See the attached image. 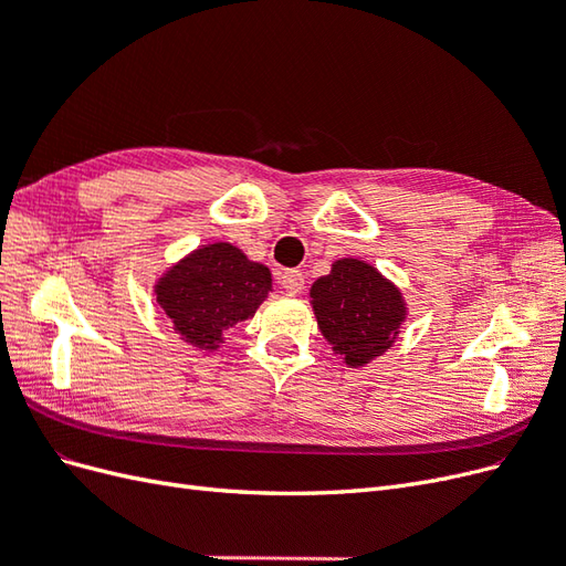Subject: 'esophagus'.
I'll return each instance as SVG.
<instances>
[{"label": "esophagus", "instance_id": "esophagus-1", "mask_svg": "<svg viewBox=\"0 0 566 566\" xmlns=\"http://www.w3.org/2000/svg\"><path fill=\"white\" fill-rule=\"evenodd\" d=\"M281 285L285 287V293H287V295H297V293H302V287H304V276H302V271H297V269L283 271V273H281Z\"/></svg>", "mask_w": 566, "mask_h": 566}]
</instances>
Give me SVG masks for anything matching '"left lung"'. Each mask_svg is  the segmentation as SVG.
I'll use <instances>...</instances> for the list:
<instances>
[{
  "mask_svg": "<svg viewBox=\"0 0 566 566\" xmlns=\"http://www.w3.org/2000/svg\"><path fill=\"white\" fill-rule=\"evenodd\" d=\"M318 331L349 368L380 358L401 335L408 302L401 287L358 256H339L310 287Z\"/></svg>",
  "mask_w": 566,
  "mask_h": 566,
  "instance_id": "8db88e82",
  "label": "left lung"
}]
</instances>
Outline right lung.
Returning <instances> with one entry per match:
<instances>
[{"label": "right lung", "instance_id": "1", "mask_svg": "<svg viewBox=\"0 0 566 566\" xmlns=\"http://www.w3.org/2000/svg\"><path fill=\"white\" fill-rule=\"evenodd\" d=\"M271 271L233 243H205L153 283L175 333L198 352H219L235 323L252 318L273 290Z\"/></svg>", "mask_w": 566, "mask_h": 566}]
</instances>
